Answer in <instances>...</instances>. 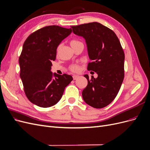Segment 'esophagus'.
I'll return each instance as SVG.
<instances>
[{
	"label": "esophagus",
	"mask_w": 150,
	"mask_h": 150,
	"mask_svg": "<svg viewBox=\"0 0 150 150\" xmlns=\"http://www.w3.org/2000/svg\"><path fill=\"white\" fill-rule=\"evenodd\" d=\"M79 76H78V75H73V76H72V78H73L74 80H76L78 78H79Z\"/></svg>",
	"instance_id": "esophagus-1"
}]
</instances>
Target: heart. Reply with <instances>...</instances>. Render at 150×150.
Instances as JSON below:
<instances>
[{
  "label": "heart",
  "mask_w": 150,
  "mask_h": 150,
  "mask_svg": "<svg viewBox=\"0 0 150 150\" xmlns=\"http://www.w3.org/2000/svg\"><path fill=\"white\" fill-rule=\"evenodd\" d=\"M70 44H71V47L74 49V48H75L76 47L78 46L79 45H82V44H83V43L82 42H81V40H79V39H73L71 40ZM61 47V44L59 45V46L57 47L56 51L57 54H58L59 52ZM69 69H70V71H72V72H78L79 70V66L78 64H71V66H69Z\"/></svg>",
  "instance_id": "obj_1"
}]
</instances>
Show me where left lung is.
Instances as JSON below:
<instances>
[{"instance_id":"1","label":"left lung","mask_w":150,"mask_h":150,"mask_svg":"<svg viewBox=\"0 0 150 150\" xmlns=\"http://www.w3.org/2000/svg\"><path fill=\"white\" fill-rule=\"evenodd\" d=\"M71 27L87 44L91 60L87 69L98 75L91 79L88 74L84 76L88 80L82 93L84 101L94 108L106 107L117 96L125 77V53L120 40L114 31L98 22Z\"/></svg>"}]
</instances>
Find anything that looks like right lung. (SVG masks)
I'll return each instance as SVG.
<instances>
[{
    "mask_svg": "<svg viewBox=\"0 0 150 150\" xmlns=\"http://www.w3.org/2000/svg\"><path fill=\"white\" fill-rule=\"evenodd\" d=\"M72 33V29L49 25L30 34L19 56L20 77L29 100L42 108L51 107L62 98L66 86L72 81L71 75L51 71L56 48Z\"/></svg>",
    "mask_w": 150,
    "mask_h": 150,
    "instance_id": "1",
    "label": "right lung"
}]
</instances>
